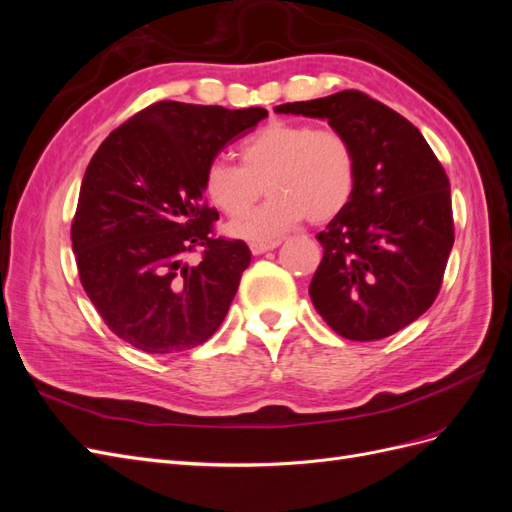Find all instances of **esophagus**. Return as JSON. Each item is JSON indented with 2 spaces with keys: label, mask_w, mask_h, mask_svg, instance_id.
I'll list each match as a JSON object with an SVG mask.
<instances>
[{
  "label": "esophagus",
  "mask_w": 512,
  "mask_h": 512,
  "mask_svg": "<svg viewBox=\"0 0 512 512\" xmlns=\"http://www.w3.org/2000/svg\"><path fill=\"white\" fill-rule=\"evenodd\" d=\"M277 245H280V241H254L250 245V250H252V254H265L269 250H275Z\"/></svg>",
  "instance_id": "obj_1"
}]
</instances>
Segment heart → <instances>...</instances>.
<instances>
[{"instance_id":"b5f03b06","label":"heart","mask_w":512,"mask_h":512,"mask_svg":"<svg viewBox=\"0 0 512 512\" xmlns=\"http://www.w3.org/2000/svg\"><path fill=\"white\" fill-rule=\"evenodd\" d=\"M239 164L215 158L205 170L203 188L211 205L239 220L261 195L270 200L232 226V235L271 241L305 218L329 222L342 213L356 190V151L335 128L275 119L239 143Z\"/></svg>"}]
</instances>
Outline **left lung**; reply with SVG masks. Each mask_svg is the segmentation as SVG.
Masks as SVG:
<instances>
[{
    "label": "left lung",
    "instance_id": "obj_1",
    "mask_svg": "<svg viewBox=\"0 0 512 512\" xmlns=\"http://www.w3.org/2000/svg\"><path fill=\"white\" fill-rule=\"evenodd\" d=\"M277 113L329 119L356 151V190L318 232L322 260L309 297L329 327L376 342L425 314L455 241L451 183L423 134L363 91L286 102Z\"/></svg>",
    "mask_w": 512,
    "mask_h": 512
}]
</instances>
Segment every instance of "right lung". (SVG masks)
Segmentation results:
<instances>
[{
  "label": "right lung",
  "instance_id": "1",
  "mask_svg": "<svg viewBox=\"0 0 512 512\" xmlns=\"http://www.w3.org/2000/svg\"><path fill=\"white\" fill-rule=\"evenodd\" d=\"M265 117V108L162 100L123 121L91 158L72 250L87 297L123 342L177 354L218 331L252 252L215 235L203 179L230 138Z\"/></svg>",
  "mask_w": 512,
  "mask_h": 512
}]
</instances>
